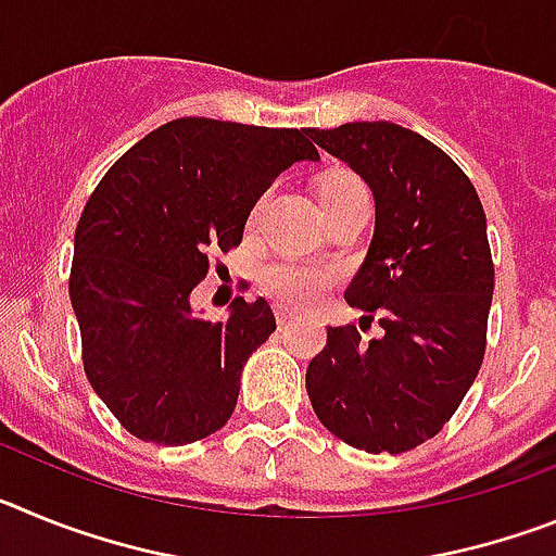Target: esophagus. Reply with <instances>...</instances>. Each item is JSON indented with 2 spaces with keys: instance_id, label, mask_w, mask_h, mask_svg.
Instances as JSON below:
<instances>
[{
  "instance_id": "esophagus-1",
  "label": "esophagus",
  "mask_w": 556,
  "mask_h": 556,
  "mask_svg": "<svg viewBox=\"0 0 556 556\" xmlns=\"http://www.w3.org/2000/svg\"><path fill=\"white\" fill-rule=\"evenodd\" d=\"M275 320H278V326H287L289 320H294V312L287 306H275Z\"/></svg>"
}]
</instances>
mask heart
Masks as SVG:
<instances>
[{
  "label": "heart",
  "instance_id": "1",
  "mask_svg": "<svg viewBox=\"0 0 556 556\" xmlns=\"http://www.w3.org/2000/svg\"><path fill=\"white\" fill-rule=\"evenodd\" d=\"M351 200H367V189L358 175L351 169H333L320 180V203L323 208H331ZM262 208V203H258ZM255 208V211H258ZM331 283V273L323 267L298 262H273L262 269V289L278 301L281 306H306L320 292H326Z\"/></svg>",
  "mask_w": 556,
  "mask_h": 556
}]
</instances>
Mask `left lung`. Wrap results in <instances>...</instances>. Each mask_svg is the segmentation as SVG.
Segmentation results:
<instances>
[{"instance_id":"1","label":"left lung","mask_w":556,"mask_h":556,"mask_svg":"<svg viewBox=\"0 0 556 556\" xmlns=\"http://www.w3.org/2000/svg\"><path fill=\"white\" fill-rule=\"evenodd\" d=\"M312 139L376 198V233L345 301L381 337L328 328L308 362V401L342 443L404 454L443 431L479 376L495 287L488 219L468 175L420 132L353 122Z\"/></svg>"}]
</instances>
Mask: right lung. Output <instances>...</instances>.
<instances>
[{
    "label": "right lung",
    "mask_w": 556,
    "mask_h": 556,
    "mask_svg": "<svg viewBox=\"0 0 556 556\" xmlns=\"http://www.w3.org/2000/svg\"><path fill=\"white\" fill-rule=\"evenodd\" d=\"M320 159L298 127L186 116L132 144L91 191L68 298L83 370L144 443L186 445L228 424L250 353L275 331L264 298L223 323L191 314L211 255L239 248L248 214L294 161Z\"/></svg>",
    "instance_id": "right-lung-1"
}]
</instances>
